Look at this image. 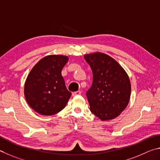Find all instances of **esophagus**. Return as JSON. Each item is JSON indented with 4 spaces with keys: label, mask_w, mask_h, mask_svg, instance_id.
I'll return each instance as SVG.
<instances>
[{
    "label": "esophagus",
    "mask_w": 160,
    "mask_h": 160,
    "mask_svg": "<svg viewBox=\"0 0 160 160\" xmlns=\"http://www.w3.org/2000/svg\"><path fill=\"white\" fill-rule=\"evenodd\" d=\"M81 95V91H75L74 93H72V96H79Z\"/></svg>",
    "instance_id": "1"
}]
</instances>
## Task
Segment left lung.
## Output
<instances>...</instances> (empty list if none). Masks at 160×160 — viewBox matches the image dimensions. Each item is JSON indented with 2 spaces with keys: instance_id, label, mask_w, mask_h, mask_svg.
Instances as JSON below:
<instances>
[{
  "instance_id": "left-lung-1",
  "label": "left lung",
  "mask_w": 160,
  "mask_h": 160,
  "mask_svg": "<svg viewBox=\"0 0 160 160\" xmlns=\"http://www.w3.org/2000/svg\"><path fill=\"white\" fill-rule=\"evenodd\" d=\"M84 59L93 72V83L86 92L91 112L102 121L116 118L130 100L131 86L127 73L105 53L86 54Z\"/></svg>"
}]
</instances>
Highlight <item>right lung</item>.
Listing matches in <instances>:
<instances>
[{
	"instance_id": "obj_1",
	"label": "right lung",
	"mask_w": 160,
	"mask_h": 160,
	"mask_svg": "<svg viewBox=\"0 0 160 160\" xmlns=\"http://www.w3.org/2000/svg\"><path fill=\"white\" fill-rule=\"evenodd\" d=\"M69 58L51 55L42 58L31 70L24 84V96L38 114L50 116L60 112L71 97L62 76Z\"/></svg>"
}]
</instances>
